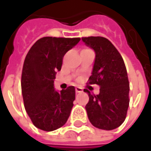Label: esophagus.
Here are the masks:
<instances>
[{"mask_svg":"<svg viewBox=\"0 0 151 151\" xmlns=\"http://www.w3.org/2000/svg\"><path fill=\"white\" fill-rule=\"evenodd\" d=\"M83 91H82V89L81 88H80V87H76V93H81Z\"/></svg>","mask_w":151,"mask_h":151,"instance_id":"1","label":"esophagus"}]
</instances>
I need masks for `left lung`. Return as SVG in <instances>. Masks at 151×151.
Listing matches in <instances>:
<instances>
[{
	"mask_svg": "<svg viewBox=\"0 0 151 151\" xmlns=\"http://www.w3.org/2000/svg\"><path fill=\"white\" fill-rule=\"evenodd\" d=\"M85 44L95 52V61L89 84L100 86L98 95L88 93L86 110L91 124L100 129L113 130L124 123L129 108V83L121 55L103 37L82 38Z\"/></svg>",
	"mask_w": 151,
	"mask_h": 151,
	"instance_id": "left-lung-1",
	"label": "left lung"
}]
</instances>
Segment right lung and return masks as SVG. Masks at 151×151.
Wrapping results in <instances>:
<instances>
[{
  "label": "right lung",
  "mask_w": 151,
  "mask_h": 151,
  "mask_svg": "<svg viewBox=\"0 0 151 151\" xmlns=\"http://www.w3.org/2000/svg\"><path fill=\"white\" fill-rule=\"evenodd\" d=\"M80 38L44 37L33 44L27 55L22 73L24 107L33 125L54 131L67 122L76 98V89L55 90L54 80L62 66L63 57L80 42Z\"/></svg>",
  "instance_id": "add662e5"
}]
</instances>
